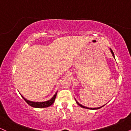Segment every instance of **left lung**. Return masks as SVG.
<instances>
[{
    "mask_svg": "<svg viewBox=\"0 0 131 131\" xmlns=\"http://www.w3.org/2000/svg\"><path fill=\"white\" fill-rule=\"evenodd\" d=\"M110 52H111V53H112V55H113V57H114V58H115V55H114V53H113V50H112V49H110ZM75 100H76V103H77V104L79 105V106H80L81 107H82V108H86V109H91V110H97V109H99V108H102V107H103V106H104V105H103V106H100V107H98V108H88V107H86V106H83V105H82L81 104H80V103H79V102H78L77 100H76V99H75Z\"/></svg>",
    "mask_w": 131,
    "mask_h": 131,
    "instance_id": "left-lung-1",
    "label": "left lung"
}]
</instances>
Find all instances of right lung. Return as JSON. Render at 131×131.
<instances>
[{"label":"right lung","mask_w":131,"mask_h":131,"mask_svg":"<svg viewBox=\"0 0 131 131\" xmlns=\"http://www.w3.org/2000/svg\"><path fill=\"white\" fill-rule=\"evenodd\" d=\"M57 94V92L55 93V95H54L50 100H47V101L40 102L30 101V100H27L26 99H25L23 96L21 95L22 98L25 100V102H26V103L29 105H30L31 106H32V107H34V108H47V107H49V106H50V105L53 104V102H55V98H56Z\"/></svg>","instance_id":"1"}]
</instances>
